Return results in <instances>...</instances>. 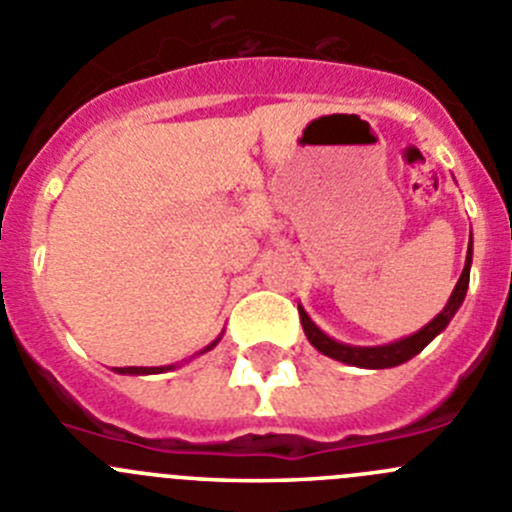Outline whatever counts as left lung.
Masks as SVG:
<instances>
[{
    "instance_id": "obj_1",
    "label": "left lung",
    "mask_w": 512,
    "mask_h": 512,
    "mask_svg": "<svg viewBox=\"0 0 512 512\" xmlns=\"http://www.w3.org/2000/svg\"><path fill=\"white\" fill-rule=\"evenodd\" d=\"M470 265H472V237H470V245H467V257H465V270H462L460 280H457L455 290H452L450 300L434 315L432 321L427 323L424 328H419L417 333L407 338H399L394 343H384V346H348V343L336 341L331 338L328 333H323L321 328L315 326L310 321V315L305 313L303 305H298L300 310V323H303V331L308 336V341L313 343L323 356L328 358H336L341 364L348 366H358V369H391V366H399V364H407L409 358H414L417 353L424 351L427 343H432L444 328L450 326V321L455 318V313L460 310V305L465 303V295L467 288H470Z\"/></svg>"
}]
</instances>
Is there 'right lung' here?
I'll return each mask as SVG.
<instances>
[{
  "instance_id": "right-lung-1",
  "label": "right lung",
  "mask_w": 512,
  "mask_h": 512,
  "mask_svg": "<svg viewBox=\"0 0 512 512\" xmlns=\"http://www.w3.org/2000/svg\"><path fill=\"white\" fill-rule=\"evenodd\" d=\"M219 338H222V336H219ZM219 338H214V341L209 343L207 348H202V351H199L197 356H202V353L212 351V348L217 346V343H219ZM171 369H176V364H171V366H123V369H116V374H128V376H148V374H164V371H171Z\"/></svg>"
}]
</instances>
